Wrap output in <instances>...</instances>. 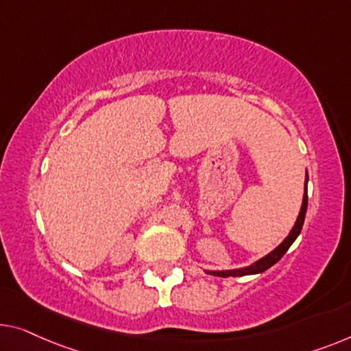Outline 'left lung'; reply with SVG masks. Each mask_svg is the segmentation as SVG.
<instances>
[{
	"instance_id": "left-lung-1",
	"label": "left lung",
	"mask_w": 351,
	"mask_h": 351,
	"mask_svg": "<svg viewBox=\"0 0 351 351\" xmlns=\"http://www.w3.org/2000/svg\"><path fill=\"white\" fill-rule=\"evenodd\" d=\"M306 184H307V175H306ZM306 211H307V189L304 191V198H302V206H301L300 216H298V219H296L295 227L291 228L290 234L284 239V243L277 245V247L273 250V252H269L268 255H266V257L260 258L258 261H255L254 265L245 266V268H241V269L208 271V273L213 274V276H219V277H238V276H247V274L263 273V271L271 268V266L276 265L277 261H279L282 257H284L287 250H289V247L293 244V241H295V239L298 238V234L301 233L302 223H304V217H306Z\"/></svg>"
}]
</instances>
